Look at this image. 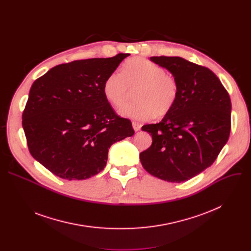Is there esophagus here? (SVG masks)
<instances>
[{
    "instance_id": "obj_1",
    "label": "esophagus",
    "mask_w": 251,
    "mask_h": 251,
    "mask_svg": "<svg viewBox=\"0 0 251 251\" xmlns=\"http://www.w3.org/2000/svg\"><path fill=\"white\" fill-rule=\"evenodd\" d=\"M132 126H133V129H134L136 132H137V131H139V130L141 129V127H142V125H141L140 123L136 122V121L132 122Z\"/></svg>"
}]
</instances>
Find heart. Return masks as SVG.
I'll return each mask as SVG.
<instances>
[{
    "label": "heart",
    "mask_w": 251,
    "mask_h": 251,
    "mask_svg": "<svg viewBox=\"0 0 251 251\" xmlns=\"http://www.w3.org/2000/svg\"><path fill=\"white\" fill-rule=\"evenodd\" d=\"M137 101L123 106V116L145 121L155 115L169 113L178 97L176 77L166 73L164 67L142 57L128 59L121 71H113L106 77L103 92L111 104L120 107L136 89Z\"/></svg>",
    "instance_id": "b5f03b06"
}]
</instances>
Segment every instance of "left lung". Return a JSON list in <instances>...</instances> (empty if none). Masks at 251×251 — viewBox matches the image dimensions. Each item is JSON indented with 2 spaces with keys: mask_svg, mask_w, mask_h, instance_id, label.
Returning a JSON list of instances; mask_svg holds the SVG:
<instances>
[{
  "mask_svg": "<svg viewBox=\"0 0 251 251\" xmlns=\"http://www.w3.org/2000/svg\"><path fill=\"white\" fill-rule=\"evenodd\" d=\"M178 83V97L161 122L142 127L152 145L140 153L149 174L171 183L190 180L212 165L230 133L231 102L207 67L178 56H152Z\"/></svg>",
  "mask_w": 251,
  "mask_h": 251,
  "instance_id": "1",
  "label": "left lung"
}]
</instances>
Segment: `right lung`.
Here are the masks:
<instances>
[{
    "instance_id": "add662e5",
    "label": "right lung",
    "mask_w": 251,
    "mask_h": 251,
    "mask_svg": "<svg viewBox=\"0 0 251 251\" xmlns=\"http://www.w3.org/2000/svg\"><path fill=\"white\" fill-rule=\"evenodd\" d=\"M130 55L62 63L35 80L23 112L30 155L64 180H85L102 171L115 142L134 135L129 119L106 99V77Z\"/></svg>"
}]
</instances>
